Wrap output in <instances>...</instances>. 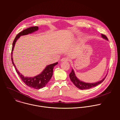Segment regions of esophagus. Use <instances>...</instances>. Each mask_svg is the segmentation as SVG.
Listing matches in <instances>:
<instances>
[{
	"label": "esophagus",
	"mask_w": 120,
	"mask_h": 120,
	"mask_svg": "<svg viewBox=\"0 0 120 120\" xmlns=\"http://www.w3.org/2000/svg\"><path fill=\"white\" fill-rule=\"evenodd\" d=\"M69 60V58L68 57H64V58H63L61 60V61H68Z\"/></svg>",
	"instance_id": "34e87169"
}]
</instances>
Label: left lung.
<instances>
[{"label":"left lung","mask_w":120,"mask_h":120,"mask_svg":"<svg viewBox=\"0 0 120 120\" xmlns=\"http://www.w3.org/2000/svg\"><path fill=\"white\" fill-rule=\"evenodd\" d=\"M101 37L107 40H108L107 37L105 35H104V34H101ZM106 75L105 77V78H104L101 80L99 81V82H96L87 83V82H82V81L79 80L77 78V77L76 76L73 69H72L71 72L69 74V77H70L71 81L73 82V83L75 85V86L76 87H77L78 88H79L80 89H81V90L88 89H90L92 87L97 86V85L100 84L102 82L104 81V80L106 78Z\"/></svg>","instance_id":"8db88e82"}]
</instances>
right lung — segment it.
<instances>
[{"mask_svg":"<svg viewBox=\"0 0 120 120\" xmlns=\"http://www.w3.org/2000/svg\"><path fill=\"white\" fill-rule=\"evenodd\" d=\"M38 29V26H32L27 28V29H26L21 31V32H20L15 37L13 41L11 52V60L16 73H18V74L19 75L22 81L26 85H27L29 87L33 88L36 89H39L43 88L45 86L46 84L48 83V82L49 81V80L51 79V77H52L53 75V68L55 67V66L58 64V62L48 65L40 74L37 76H35L33 77H25L18 71V69H16V68L13 62V59L12 58V53L15 42L16 40L20 37V36L26 35L29 34H31L34 32L37 31Z\"/></svg>","mask_w":120,"mask_h":120,"instance_id":"right-lung-1","label":"right lung"}]
</instances>
